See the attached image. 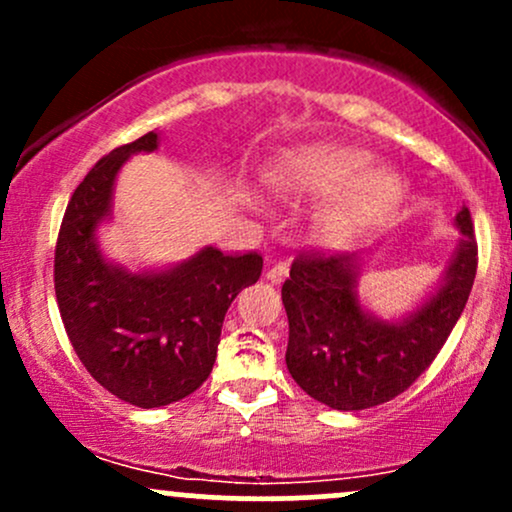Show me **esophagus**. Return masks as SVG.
I'll return each mask as SVG.
<instances>
[{
	"mask_svg": "<svg viewBox=\"0 0 512 512\" xmlns=\"http://www.w3.org/2000/svg\"><path fill=\"white\" fill-rule=\"evenodd\" d=\"M286 276H289V267H286L284 262L274 264V267L267 269V279L272 281V284H281V281H284Z\"/></svg>",
	"mask_w": 512,
	"mask_h": 512,
	"instance_id": "34e87169",
	"label": "esophagus"
}]
</instances>
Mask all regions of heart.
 Returning <instances> with one entry per match:
<instances>
[{
	"mask_svg": "<svg viewBox=\"0 0 512 512\" xmlns=\"http://www.w3.org/2000/svg\"><path fill=\"white\" fill-rule=\"evenodd\" d=\"M293 180L315 195H344L330 211L339 233L356 236L380 226L402 199V180L392 170L373 168V156L349 146H315L293 163Z\"/></svg>",
	"mask_w": 512,
	"mask_h": 512,
	"instance_id": "b5f03b06",
	"label": "heart"
}]
</instances>
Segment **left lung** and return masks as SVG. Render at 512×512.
<instances>
[{"instance_id": "8db88e82", "label": "left lung", "mask_w": 512, "mask_h": 512, "mask_svg": "<svg viewBox=\"0 0 512 512\" xmlns=\"http://www.w3.org/2000/svg\"><path fill=\"white\" fill-rule=\"evenodd\" d=\"M455 226L464 238L436 293L397 322L363 310L356 255L303 252L293 260L281 286L289 315L286 366L310 397L339 411L378 407L402 395L431 366L477 276V238L467 207L455 216Z\"/></svg>"}]
</instances>
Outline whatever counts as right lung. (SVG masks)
Returning a JSON list of instances; mask_svg holds the SVG:
<instances>
[{
    "mask_svg": "<svg viewBox=\"0 0 512 512\" xmlns=\"http://www.w3.org/2000/svg\"><path fill=\"white\" fill-rule=\"evenodd\" d=\"M158 134L117 146L69 199L55 248V293L76 356L122 402L166 407L209 378L228 305L262 274V255L204 248L161 272L132 274L108 262L96 228L132 154L156 151Z\"/></svg>",
    "mask_w": 512,
    "mask_h": 512,
    "instance_id": "add662e5",
    "label": "right lung"
}]
</instances>
